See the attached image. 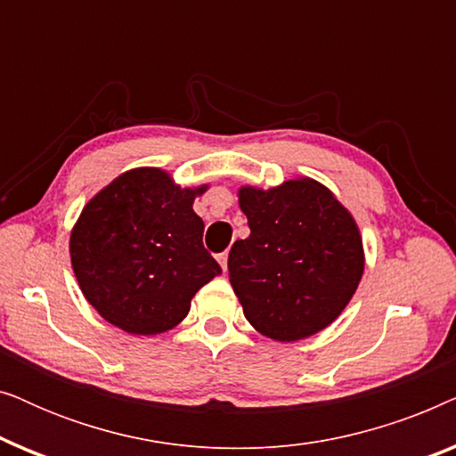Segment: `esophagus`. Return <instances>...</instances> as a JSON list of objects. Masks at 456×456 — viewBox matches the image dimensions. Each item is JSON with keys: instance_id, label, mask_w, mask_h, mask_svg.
<instances>
[{"instance_id": "34e87169", "label": "esophagus", "mask_w": 456, "mask_h": 456, "mask_svg": "<svg viewBox=\"0 0 456 456\" xmlns=\"http://www.w3.org/2000/svg\"><path fill=\"white\" fill-rule=\"evenodd\" d=\"M217 264H220L222 272H228V253H226V251L217 255Z\"/></svg>"}]
</instances>
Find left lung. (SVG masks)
<instances>
[{
  "mask_svg": "<svg viewBox=\"0 0 456 456\" xmlns=\"http://www.w3.org/2000/svg\"><path fill=\"white\" fill-rule=\"evenodd\" d=\"M251 234L228 255L230 284L247 322L278 342L309 338L338 317L365 270L351 211L309 176L272 189L242 184Z\"/></svg>",
  "mask_w": 456,
  "mask_h": 456,
  "instance_id": "left-lung-1",
  "label": "left lung"
}]
</instances>
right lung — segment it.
I'll list each match as a JSON object with an SVG mask.
<instances>
[{
    "label": "right lung",
    "mask_w": 456,
    "mask_h": 456,
    "mask_svg": "<svg viewBox=\"0 0 456 456\" xmlns=\"http://www.w3.org/2000/svg\"><path fill=\"white\" fill-rule=\"evenodd\" d=\"M209 184L180 186L161 167L122 172L80 211L70 232L74 276L91 307L133 336H155L189 315L220 273L192 203Z\"/></svg>",
    "instance_id": "add662e5"
}]
</instances>
